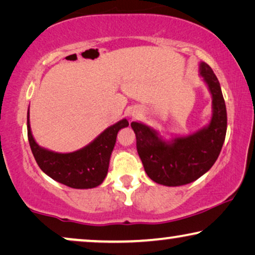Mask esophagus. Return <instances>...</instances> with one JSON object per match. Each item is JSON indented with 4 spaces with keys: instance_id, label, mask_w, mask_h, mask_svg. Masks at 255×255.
Instances as JSON below:
<instances>
[{
    "instance_id": "1",
    "label": "esophagus",
    "mask_w": 255,
    "mask_h": 255,
    "mask_svg": "<svg viewBox=\"0 0 255 255\" xmlns=\"http://www.w3.org/2000/svg\"><path fill=\"white\" fill-rule=\"evenodd\" d=\"M141 109H140V108H133V109H132L131 110V116L132 117H137V116H139V115H140L141 114Z\"/></svg>"
}]
</instances>
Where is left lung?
Instances as JSON below:
<instances>
[{
    "instance_id": "8db88e82",
    "label": "left lung",
    "mask_w": 255,
    "mask_h": 255,
    "mask_svg": "<svg viewBox=\"0 0 255 255\" xmlns=\"http://www.w3.org/2000/svg\"><path fill=\"white\" fill-rule=\"evenodd\" d=\"M198 73L212 100L211 118L203 128L189 134H161L142 122L131 123L145 172L162 186H184L200 179L216 162L224 144L228 116L221 85L205 62L198 64Z\"/></svg>"
}]
</instances>
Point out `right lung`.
<instances>
[{
	"label": "right lung",
	"instance_id": "obj_1",
	"mask_svg": "<svg viewBox=\"0 0 255 255\" xmlns=\"http://www.w3.org/2000/svg\"><path fill=\"white\" fill-rule=\"evenodd\" d=\"M29 111L27 110V138L40 169L57 182L75 189H90L100 186L108 174L117 133L122 128L128 127L127 118L110 125L85 147L74 152L60 153L37 144L31 131Z\"/></svg>",
	"mask_w": 255,
	"mask_h": 255
}]
</instances>
